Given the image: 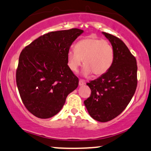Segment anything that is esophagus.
Segmentation results:
<instances>
[{
    "label": "esophagus",
    "instance_id": "esophagus-1",
    "mask_svg": "<svg viewBox=\"0 0 151 151\" xmlns=\"http://www.w3.org/2000/svg\"><path fill=\"white\" fill-rule=\"evenodd\" d=\"M85 84H86L85 81H83V80H80L79 81V86H83Z\"/></svg>",
    "mask_w": 151,
    "mask_h": 151
}]
</instances>
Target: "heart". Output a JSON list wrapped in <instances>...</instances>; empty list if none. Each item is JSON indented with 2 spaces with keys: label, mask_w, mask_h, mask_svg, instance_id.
Instances as JSON below:
<instances>
[{
  "label": "heart",
  "mask_w": 151,
  "mask_h": 151,
  "mask_svg": "<svg viewBox=\"0 0 151 151\" xmlns=\"http://www.w3.org/2000/svg\"><path fill=\"white\" fill-rule=\"evenodd\" d=\"M83 59L85 75L93 73L95 76H102L112 65L114 49L107 40L90 35L79 40L76 44L75 49L69 51L67 54L68 65L73 72L78 70Z\"/></svg>",
  "instance_id": "1"
}]
</instances>
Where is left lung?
<instances>
[{
    "mask_svg": "<svg viewBox=\"0 0 151 151\" xmlns=\"http://www.w3.org/2000/svg\"><path fill=\"white\" fill-rule=\"evenodd\" d=\"M102 34L111 42L114 61L107 73L87 83L91 94L84 104L91 117L107 122L121 114L134 96L138 83L137 63L123 41Z\"/></svg>",
    "mask_w": 151,
    "mask_h": 151,
    "instance_id": "8db88e82",
    "label": "left lung"
}]
</instances>
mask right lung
<instances>
[{
    "mask_svg": "<svg viewBox=\"0 0 151 151\" xmlns=\"http://www.w3.org/2000/svg\"><path fill=\"white\" fill-rule=\"evenodd\" d=\"M83 30L51 32L24 47L19 57L16 83L28 111L40 119L52 117L64 105L78 78L69 68L67 54Z\"/></svg>",
    "mask_w": 151,
    "mask_h": 151,
    "instance_id": "1",
    "label": "right lung"
}]
</instances>
